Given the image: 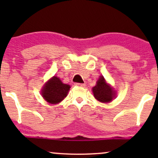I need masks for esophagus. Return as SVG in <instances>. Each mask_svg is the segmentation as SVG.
<instances>
[{
    "mask_svg": "<svg viewBox=\"0 0 158 158\" xmlns=\"http://www.w3.org/2000/svg\"><path fill=\"white\" fill-rule=\"evenodd\" d=\"M75 85L78 86V87H85V84H84V83H75Z\"/></svg>",
    "mask_w": 158,
    "mask_h": 158,
    "instance_id": "obj_1",
    "label": "esophagus"
}]
</instances>
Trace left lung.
<instances>
[{
    "label": "left lung",
    "mask_w": 158,
    "mask_h": 158,
    "mask_svg": "<svg viewBox=\"0 0 158 158\" xmlns=\"http://www.w3.org/2000/svg\"><path fill=\"white\" fill-rule=\"evenodd\" d=\"M93 93L95 98L102 103L110 102L114 96L113 89L110 88L103 76L100 77L96 85L93 88Z\"/></svg>",
    "instance_id": "left-lung-1"
}]
</instances>
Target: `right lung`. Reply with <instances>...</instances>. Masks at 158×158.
<instances>
[{
    "label": "right lung",
    "mask_w": 158,
    "mask_h": 158,
    "mask_svg": "<svg viewBox=\"0 0 158 158\" xmlns=\"http://www.w3.org/2000/svg\"><path fill=\"white\" fill-rule=\"evenodd\" d=\"M70 88V85L62 83L60 78L54 76L44 86L42 95L47 102L56 104L67 96Z\"/></svg>",
    "instance_id": "1"
}]
</instances>
